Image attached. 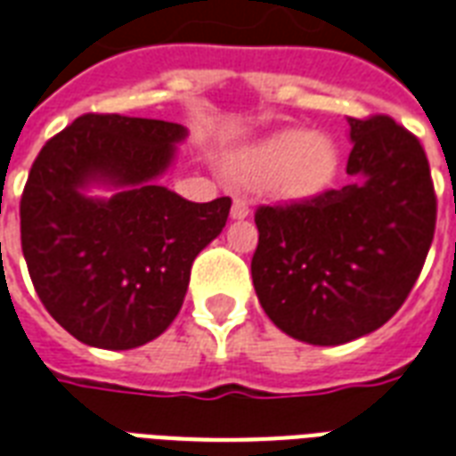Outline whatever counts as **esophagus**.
<instances>
[{
	"label": "esophagus",
	"instance_id": "34e87169",
	"mask_svg": "<svg viewBox=\"0 0 456 456\" xmlns=\"http://www.w3.org/2000/svg\"><path fill=\"white\" fill-rule=\"evenodd\" d=\"M251 215V205L246 198H234V205H232V217L234 219H244Z\"/></svg>",
	"mask_w": 456,
	"mask_h": 456
}]
</instances>
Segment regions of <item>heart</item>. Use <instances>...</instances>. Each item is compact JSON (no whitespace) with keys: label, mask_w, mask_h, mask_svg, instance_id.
I'll list each match as a JSON object with an SVG mask.
<instances>
[{"label":"heart","mask_w":456,"mask_h":456,"mask_svg":"<svg viewBox=\"0 0 456 456\" xmlns=\"http://www.w3.org/2000/svg\"><path fill=\"white\" fill-rule=\"evenodd\" d=\"M338 147L329 134L285 130L248 147L237 159L234 174L248 188L268 185L289 200L326 191L338 174Z\"/></svg>","instance_id":"1"}]
</instances>
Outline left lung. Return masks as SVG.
<instances>
[{
	"label": "left lung",
	"mask_w": 456,
	"mask_h": 456,
	"mask_svg": "<svg viewBox=\"0 0 456 456\" xmlns=\"http://www.w3.org/2000/svg\"><path fill=\"white\" fill-rule=\"evenodd\" d=\"M353 181L312 198L261 205L251 258L263 312L312 346L377 331L406 302L437 219L433 176L416 134L389 116L348 118Z\"/></svg>",
	"instance_id": "left-lung-1"
}]
</instances>
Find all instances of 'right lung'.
<instances>
[{
    "instance_id": "1",
    "label": "right lung",
    "mask_w": 456,
    "mask_h": 456,
    "mask_svg": "<svg viewBox=\"0 0 456 456\" xmlns=\"http://www.w3.org/2000/svg\"><path fill=\"white\" fill-rule=\"evenodd\" d=\"M183 125L84 113L50 137L21 195V248L40 302L86 346L130 350L168 329L191 265L227 224L232 198L191 202L157 185ZM91 180L120 194L94 201Z\"/></svg>"
}]
</instances>
